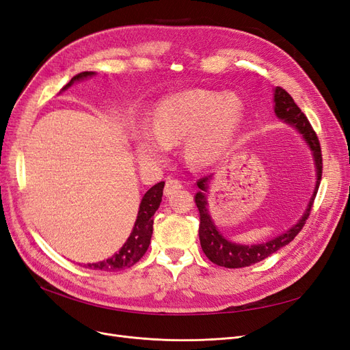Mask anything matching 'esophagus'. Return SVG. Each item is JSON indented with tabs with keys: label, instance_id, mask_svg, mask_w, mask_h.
Listing matches in <instances>:
<instances>
[{
	"label": "esophagus",
	"instance_id": "obj_1",
	"mask_svg": "<svg viewBox=\"0 0 350 350\" xmlns=\"http://www.w3.org/2000/svg\"><path fill=\"white\" fill-rule=\"evenodd\" d=\"M183 188V183L179 181L176 178H167L166 183H165V196H171L178 189Z\"/></svg>",
	"mask_w": 350,
	"mask_h": 350
}]
</instances>
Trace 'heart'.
Returning a JSON list of instances; mask_svg holds the SVG:
<instances>
[{
    "label": "heart",
    "instance_id": "b5f03b06",
    "mask_svg": "<svg viewBox=\"0 0 350 350\" xmlns=\"http://www.w3.org/2000/svg\"><path fill=\"white\" fill-rule=\"evenodd\" d=\"M238 98L207 90H191L162 99L153 112L152 129L135 134V150L144 163L163 161L169 144L185 140L187 156L197 165L216 162L242 122Z\"/></svg>",
    "mask_w": 350,
    "mask_h": 350
}]
</instances>
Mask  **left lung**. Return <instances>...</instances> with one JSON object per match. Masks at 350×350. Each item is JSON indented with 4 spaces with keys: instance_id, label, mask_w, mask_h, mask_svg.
<instances>
[{
    "instance_id": "left-lung-1",
    "label": "left lung",
    "mask_w": 350,
    "mask_h": 350,
    "mask_svg": "<svg viewBox=\"0 0 350 350\" xmlns=\"http://www.w3.org/2000/svg\"><path fill=\"white\" fill-rule=\"evenodd\" d=\"M274 112H276V115L280 120H284V122L293 125L295 129L304 135L305 142L308 143L310 149L312 150L315 166H317L315 191L311 197L308 208H306L302 219L295 226H292L288 232H284V234L279 235L278 238H274L271 241L258 243V245H239V243L229 242L228 239H225V237H221L220 232L213 225V221H211V217L206 207L207 203H206V196H204V193H207L208 179L211 178V175L200 178L197 181V187L200 188V191L194 196L196 206L200 213V226H198L200 243H201V248H203V252L206 254V257L211 262L217 264V266L226 267V269H241V267H248L251 264H256L264 258H267L273 252H276L282 247L288 245V243L299 234L301 229L305 225L306 219L310 217L311 208L314 204V198L317 196V191H319L321 175H323V154H321L320 140L319 137H317V133L314 131L308 118L305 116V113L299 109L298 105L295 103L291 94L282 88H276V90H274Z\"/></svg>"
}]
</instances>
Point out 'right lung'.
Returning <instances> with one entry per match:
<instances>
[{
    "instance_id": "1",
    "label": "right lung",
    "mask_w": 350,
    "mask_h": 350,
    "mask_svg": "<svg viewBox=\"0 0 350 350\" xmlns=\"http://www.w3.org/2000/svg\"><path fill=\"white\" fill-rule=\"evenodd\" d=\"M93 74H94L93 71H83V72L77 74V76H74L66 84V86L62 88V90L70 88L74 81L90 77V76H93ZM163 187H165L163 181L157 183L144 194L142 203H140L139 215H137V220L134 224L131 235L129 237V239H126V242L124 243L120 252H116L115 256H112L107 261L86 264L84 267L92 269V270L115 271V270H122L126 267H131L137 261L142 260L147 248H149L150 238L153 234V215L156 213L159 206H161Z\"/></svg>"
}]
</instances>
